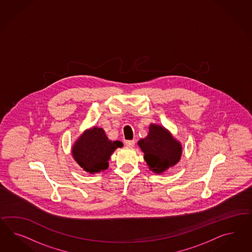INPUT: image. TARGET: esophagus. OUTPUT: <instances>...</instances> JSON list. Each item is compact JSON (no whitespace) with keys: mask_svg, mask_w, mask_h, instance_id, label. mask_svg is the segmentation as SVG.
I'll list each match as a JSON object with an SVG mask.
<instances>
[{"mask_svg":"<svg viewBox=\"0 0 252 252\" xmlns=\"http://www.w3.org/2000/svg\"><path fill=\"white\" fill-rule=\"evenodd\" d=\"M126 145L129 147V148H133L135 146V140H126Z\"/></svg>","mask_w":252,"mask_h":252,"instance_id":"obj_1","label":"esophagus"}]
</instances>
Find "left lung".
<instances>
[{"mask_svg": "<svg viewBox=\"0 0 252 252\" xmlns=\"http://www.w3.org/2000/svg\"><path fill=\"white\" fill-rule=\"evenodd\" d=\"M149 129L148 136L141 138L137 145L144 153V160L150 170L161 174L179 161L182 146L161 126L152 124Z\"/></svg>", "mask_w": 252, "mask_h": 252, "instance_id": "left-lung-1", "label": "left lung"}]
</instances>
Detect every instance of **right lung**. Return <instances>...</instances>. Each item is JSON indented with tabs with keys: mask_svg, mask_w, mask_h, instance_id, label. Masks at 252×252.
I'll use <instances>...</instances> for the list:
<instances>
[{
	"mask_svg": "<svg viewBox=\"0 0 252 252\" xmlns=\"http://www.w3.org/2000/svg\"><path fill=\"white\" fill-rule=\"evenodd\" d=\"M122 147L121 141L110 140L104 130L94 126L78 137L72 147V155L86 172L95 174L106 170L110 156Z\"/></svg>",
	"mask_w": 252,
	"mask_h": 252,
	"instance_id": "right-lung-1",
	"label": "right lung"
}]
</instances>
